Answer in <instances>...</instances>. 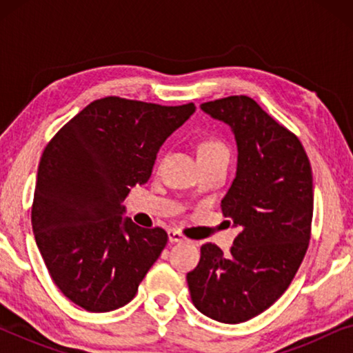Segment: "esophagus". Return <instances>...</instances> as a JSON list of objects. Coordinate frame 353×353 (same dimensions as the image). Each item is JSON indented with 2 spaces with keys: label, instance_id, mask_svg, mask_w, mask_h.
I'll use <instances>...</instances> for the list:
<instances>
[{
  "label": "esophagus",
  "instance_id": "esophagus-1",
  "mask_svg": "<svg viewBox=\"0 0 353 353\" xmlns=\"http://www.w3.org/2000/svg\"><path fill=\"white\" fill-rule=\"evenodd\" d=\"M168 239H170V243H183V241H185L186 238L180 233V231L170 230V231H168Z\"/></svg>",
  "mask_w": 353,
  "mask_h": 353
}]
</instances>
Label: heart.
<instances>
[{"instance_id": "1", "label": "heart", "mask_w": 353, "mask_h": 353, "mask_svg": "<svg viewBox=\"0 0 353 353\" xmlns=\"http://www.w3.org/2000/svg\"><path fill=\"white\" fill-rule=\"evenodd\" d=\"M199 159H215V157H226L230 159V148L226 146L223 139L216 137H207L199 143Z\"/></svg>"}]
</instances>
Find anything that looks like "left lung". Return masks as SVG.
I'll return each instance as SVG.
<instances>
[{
    "mask_svg": "<svg viewBox=\"0 0 353 353\" xmlns=\"http://www.w3.org/2000/svg\"><path fill=\"white\" fill-rule=\"evenodd\" d=\"M201 109L228 123L238 143V172L221 212L241 233L228 255L216 244H202L186 279L197 310L236 325L273 305L305 257L312 167L301 139L249 96L209 101Z\"/></svg>",
    "mask_w": 353,
    "mask_h": 353,
    "instance_id": "obj_1",
    "label": "left lung"
}]
</instances>
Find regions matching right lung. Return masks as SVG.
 <instances>
[{
    "instance_id": "obj_1",
    "label": "right lung",
    "mask_w": 353,
    "mask_h": 353,
    "mask_svg": "<svg viewBox=\"0 0 353 353\" xmlns=\"http://www.w3.org/2000/svg\"><path fill=\"white\" fill-rule=\"evenodd\" d=\"M119 96L96 99L46 144L32 228L50 276L88 312L123 307L165 248V230L122 220L130 188L151 176L159 148L194 112Z\"/></svg>"
}]
</instances>
